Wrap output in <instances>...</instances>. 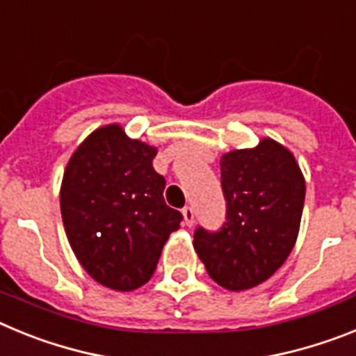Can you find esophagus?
Returning a JSON list of instances; mask_svg holds the SVG:
<instances>
[{
	"mask_svg": "<svg viewBox=\"0 0 356 356\" xmlns=\"http://www.w3.org/2000/svg\"><path fill=\"white\" fill-rule=\"evenodd\" d=\"M181 213H184L185 225L193 226L194 225V210H193V207H185V209L181 210Z\"/></svg>",
	"mask_w": 356,
	"mask_h": 356,
	"instance_id": "esophagus-1",
	"label": "esophagus"
}]
</instances>
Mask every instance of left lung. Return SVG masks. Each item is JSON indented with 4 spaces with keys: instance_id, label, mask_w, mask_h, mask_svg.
<instances>
[{
    "instance_id": "1",
    "label": "left lung",
    "mask_w": 356,
    "mask_h": 356,
    "mask_svg": "<svg viewBox=\"0 0 356 356\" xmlns=\"http://www.w3.org/2000/svg\"><path fill=\"white\" fill-rule=\"evenodd\" d=\"M226 221L216 232L197 226L194 250L210 278L228 291L266 282L291 254L300 232L305 180L282 144L262 139L253 149L221 156Z\"/></svg>"
}]
</instances>
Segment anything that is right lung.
<instances>
[{"label":"right lung","mask_w":356,"mask_h":356,"mask_svg":"<svg viewBox=\"0 0 356 356\" xmlns=\"http://www.w3.org/2000/svg\"><path fill=\"white\" fill-rule=\"evenodd\" d=\"M155 155L110 124L92 131L65 168L60 210L69 244L85 271L114 291L146 284L184 219L163 201Z\"/></svg>","instance_id":"1"}]
</instances>
